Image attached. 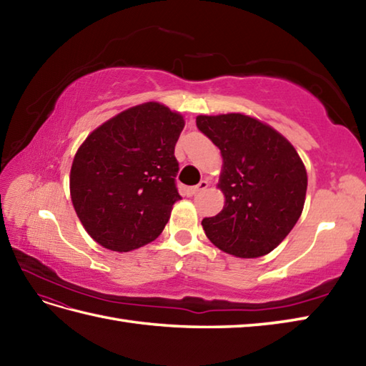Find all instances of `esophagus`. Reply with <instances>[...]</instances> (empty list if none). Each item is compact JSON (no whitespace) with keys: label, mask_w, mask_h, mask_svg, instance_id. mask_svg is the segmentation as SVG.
<instances>
[{"label":"esophagus","mask_w":366,"mask_h":366,"mask_svg":"<svg viewBox=\"0 0 366 366\" xmlns=\"http://www.w3.org/2000/svg\"><path fill=\"white\" fill-rule=\"evenodd\" d=\"M207 187H209V182H207V181H201L198 185H193V187H187V189H185V195H187V197H193V195H197V193L206 190Z\"/></svg>","instance_id":"esophagus-1"}]
</instances>
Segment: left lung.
<instances>
[{
  "label": "left lung",
  "mask_w": 366,
  "mask_h": 366,
  "mask_svg": "<svg viewBox=\"0 0 366 366\" xmlns=\"http://www.w3.org/2000/svg\"><path fill=\"white\" fill-rule=\"evenodd\" d=\"M219 147L223 169L220 214L203 219L206 236L224 253L259 258L297 223L307 195V169L297 151L267 124L240 113L197 118Z\"/></svg>",
  "instance_id": "1"
}]
</instances>
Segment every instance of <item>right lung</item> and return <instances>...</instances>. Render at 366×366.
<instances>
[{
  "label": "right lung",
  "instance_id": "right-lung-1",
  "mask_svg": "<svg viewBox=\"0 0 366 366\" xmlns=\"http://www.w3.org/2000/svg\"><path fill=\"white\" fill-rule=\"evenodd\" d=\"M179 113L147 102L116 114L76 151L71 198L88 234L113 252H130L160 236L181 195L174 146Z\"/></svg>",
  "mask_w": 366,
  "mask_h": 366
}]
</instances>
